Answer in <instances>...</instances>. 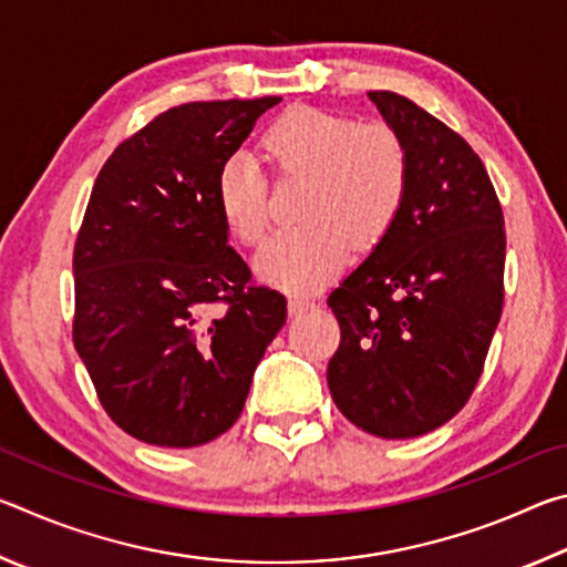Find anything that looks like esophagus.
<instances>
[{
    "mask_svg": "<svg viewBox=\"0 0 567 567\" xmlns=\"http://www.w3.org/2000/svg\"><path fill=\"white\" fill-rule=\"evenodd\" d=\"M312 307H315V302L307 300V297H290V300H287V310H290L292 318H300V315L312 310Z\"/></svg>",
    "mask_w": 567,
    "mask_h": 567,
    "instance_id": "esophagus-1",
    "label": "esophagus"
}]
</instances>
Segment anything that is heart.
Returning <instances> with one entry per match:
<instances>
[{"instance_id": "b5f03b06", "label": "heart", "mask_w": 567, "mask_h": 567, "mask_svg": "<svg viewBox=\"0 0 567 567\" xmlns=\"http://www.w3.org/2000/svg\"><path fill=\"white\" fill-rule=\"evenodd\" d=\"M260 150L275 177H302L305 223L272 235L255 257L260 280L287 292H315L340 272L354 247L368 249L395 223L408 197L410 159L398 132L382 122L292 107L265 130ZM217 209L239 243L267 229V185L257 162L235 155L215 182Z\"/></svg>"}]
</instances>
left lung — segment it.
Instances as JSON below:
<instances>
[{
  "instance_id": "left-lung-1",
  "label": "left lung",
  "mask_w": 567,
  "mask_h": 567,
  "mask_svg": "<svg viewBox=\"0 0 567 567\" xmlns=\"http://www.w3.org/2000/svg\"><path fill=\"white\" fill-rule=\"evenodd\" d=\"M410 159L400 215L328 297L334 405L364 433L425 435L473 395L503 312L505 219L473 147L395 92H368Z\"/></svg>"
}]
</instances>
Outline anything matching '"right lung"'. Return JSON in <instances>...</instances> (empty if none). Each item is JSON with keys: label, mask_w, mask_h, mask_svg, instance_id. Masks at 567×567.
I'll use <instances>...</instances> for the list:
<instances>
[{"label": "right lung", "mask_w": 567, "mask_h": 567, "mask_svg": "<svg viewBox=\"0 0 567 567\" xmlns=\"http://www.w3.org/2000/svg\"><path fill=\"white\" fill-rule=\"evenodd\" d=\"M282 97L162 112L104 162L74 245V348L124 433L197 447L235 425L287 300L252 287L215 182ZM225 303L219 313L213 306Z\"/></svg>", "instance_id": "1"}]
</instances>
